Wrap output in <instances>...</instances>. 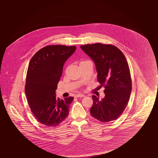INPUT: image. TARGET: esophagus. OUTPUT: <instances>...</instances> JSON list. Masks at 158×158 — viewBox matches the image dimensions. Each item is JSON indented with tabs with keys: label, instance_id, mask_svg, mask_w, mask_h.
Segmentation results:
<instances>
[{
	"label": "esophagus",
	"instance_id": "esophagus-1",
	"mask_svg": "<svg viewBox=\"0 0 158 158\" xmlns=\"http://www.w3.org/2000/svg\"><path fill=\"white\" fill-rule=\"evenodd\" d=\"M85 97V95H83V94H77V95H75L76 98H79V97Z\"/></svg>",
	"mask_w": 158,
	"mask_h": 158
}]
</instances>
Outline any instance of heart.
<instances>
[{
	"label": "heart",
	"instance_id": "heart-1",
	"mask_svg": "<svg viewBox=\"0 0 158 158\" xmlns=\"http://www.w3.org/2000/svg\"><path fill=\"white\" fill-rule=\"evenodd\" d=\"M87 61H81V63H80V64H82V63H83L87 62Z\"/></svg>",
	"mask_w": 158,
	"mask_h": 158
}]
</instances>
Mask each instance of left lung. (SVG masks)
I'll use <instances>...</instances> for the list:
<instances>
[{
	"instance_id": "1",
	"label": "left lung",
	"mask_w": 158,
	"mask_h": 158,
	"mask_svg": "<svg viewBox=\"0 0 158 158\" xmlns=\"http://www.w3.org/2000/svg\"><path fill=\"white\" fill-rule=\"evenodd\" d=\"M94 61L98 82L104 86L105 96L99 100L92 96L91 115L102 123L115 120L127 105L132 85L130 69L124 54L111 44L95 43L81 46Z\"/></svg>"
}]
</instances>
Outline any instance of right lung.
<instances>
[{
    "label": "right lung",
    "mask_w": 158,
    "mask_h": 158,
    "mask_svg": "<svg viewBox=\"0 0 158 158\" xmlns=\"http://www.w3.org/2000/svg\"><path fill=\"white\" fill-rule=\"evenodd\" d=\"M76 49V46H45L31 58L27 70L25 95L31 111L36 119L47 127L64 120L73 97L60 99L56 90L62 75L63 67Z\"/></svg>",
    "instance_id": "add662e5"
}]
</instances>
